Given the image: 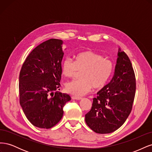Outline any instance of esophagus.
<instances>
[{"instance_id": "34e87169", "label": "esophagus", "mask_w": 152, "mask_h": 152, "mask_svg": "<svg viewBox=\"0 0 152 152\" xmlns=\"http://www.w3.org/2000/svg\"><path fill=\"white\" fill-rule=\"evenodd\" d=\"M72 99H76V100H80L82 99V97H79V96H72Z\"/></svg>"}]
</instances>
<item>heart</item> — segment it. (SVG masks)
Returning a JSON list of instances; mask_svg holds the SVG:
<instances>
[{
	"instance_id": "1",
	"label": "heart",
	"mask_w": 152,
	"mask_h": 152,
	"mask_svg": "<svg viewBox=\"0 0 152 152\" xmlns=\"http://www.w3.org/2000/svg\"><path fill=\"white\" fill-rule=\"evenodd\" d=\"M113 63L102 55L92 51H83L76 54L73 58H66L61 65L62 75L68 79L74 77L80 72V79L67 83V93L82 96L93 88H103L111 79L113 72Z\"/></svg>"
}]
</instances>
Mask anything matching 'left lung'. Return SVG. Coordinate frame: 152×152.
<instances>
[{
    "instance_id": "left-lung-1",
    "label": "left lung",
    "mask_w": 152,
    "mask_h": 152,
    "mask_svg": "<svg viewBox=\"0 0 152 152\" xmlns=\"http://www.w3.org/2000/svg\"><path fill=\"white\" fill-rule=\"evenodd\" d=\"M136 93V78L127 55L118 50L112 79L97 93L85 121L98 134L116 131L125 122L132 110Z\"/></svg>"
}]
</instances>
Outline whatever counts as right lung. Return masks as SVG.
<instances>
[{
    "label": "right lung",
    "mask_w": 152,
    "mask_h": 152,
    "mask_svg": "<svg viewBox=\"0 0 152 152\" xmlns=\"http://www.w3.org/2000/svg\"><path fill=\"white\" fill-rule=\"evenodd\" d=\"M63 41L51 39L37 46L26 58L20 73V103L35 127L49 129L63 115L70 96L60 90ZM55 91V93L53 92Z\"/></svg>",
    "instance_id": "1"
}]
</instances>
